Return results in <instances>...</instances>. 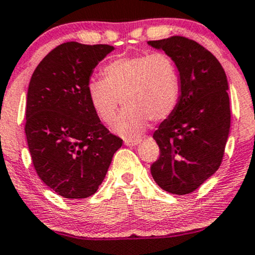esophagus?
Masks as SVG:
<instances>
[{"label":"esophagus","mask_w":255,"mask_h":255,"mask_svg":"<svg viewBox=\"0 0 255 255\" xmlns=\"http://www.w3.org/2000/svg\"><path fill=\"white\" fill-rule=\"evenodd\" d=\"M140 139H134V140H129V139H127V140H125V145H127V146H135V145H137V143H140Z\"/></svg>","instance_id":"esophagus-1"}]
</instances>
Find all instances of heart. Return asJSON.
<instances>
[{"instance_id": "1", "label": "heart", "mask_w": 255, "mask_h": 255, "mask_svg": "<svg viewBox=\"0 0 255 255\" xmlns=\"http://www.w3.org/2000/svg\"><path fill=\"white\" fill-rule=\"evenodd\" d=\"M103 78L88 82L89 101L98 118L110 124L122 100L125 110L113 129L127 139L139 137L148 121L167 119L179 102V70L167 53L116 58L104 66Z\"/></svg>"}]
</instances>
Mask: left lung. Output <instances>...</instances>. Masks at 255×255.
Returning a JSON list of instances; mask_svg holds the SVG:
<instances>
[{
	"mask_svg": "<svg viewBox=\"0 0 255 255\" xmlns=\"http://www.w3.org/2000/svg\"><path fill=\"white\" fill-rule=\"evenodd\" d=\"M148 45L172 57L180 76L179 102L153 134L160 155L151 173L162 190L186 195L222 162L231 128L227 76L215 56L195 40L174 35Z\"/></svg>",
	"mask_w": 255,
	"mask_h": 255,
	"instance_id": "left-lung-1",
	"label": "left lung"
}]
</instances>
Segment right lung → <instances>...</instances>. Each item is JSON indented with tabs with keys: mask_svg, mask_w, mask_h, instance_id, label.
Instances as JSON below:
<instances>
[{
	"mask_svg": "<svg viewBox=\"0 0 255 255\" xmlns=\"http://www.w3.org/2000/svg\"><path fill=\"white\" fill-rule=\"evenodd\" d=\"M113 50L64 42L30 78L24 133L32 162L40 179L64 198L94 195L122 146L121 137L102 125L87 93L93 70Z\"/></svg>",
	"mask_w": 255,
	"mask_h": 255,
	"instance_id": "add662e5",
	"label": "right lung"
}]
</instances>
